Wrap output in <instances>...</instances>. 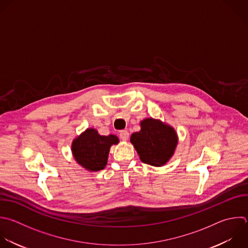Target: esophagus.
<instances>
[{"label":"esophagus","instance_id":"34e87169","mask_svg":"<svg viewBox=\"0 0 248 248\" xmlns=\"http://www.w3.org/2000/svg\"><path fill=\"white\" fill-rule=\"evenodd\" d=\"M119 137L122 140H127L129 139V132L126 130H122L119 133Z\"/></svg>","mask_w":248,"mask_h":248}]
</instances>
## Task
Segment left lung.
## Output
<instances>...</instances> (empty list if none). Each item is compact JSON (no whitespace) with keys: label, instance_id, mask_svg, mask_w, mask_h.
Segmentation results:
<instances>
[{"label":"left lung","instance_id":"obj_1","mask_svg":"<svg viewBox=\"0 0 248 248\" xmlns=\"http://www.w3.org/2000/svg\"><path fill=\"white\" fill-rule=\"evenodd\" d=\"M140 126V131L131 136V142L140 160L155 167L165 165L172 156L177 144L175 131L152 118L144 119Z\"/></svg>","mask_w":248,"mask_h":248}]
</instances>
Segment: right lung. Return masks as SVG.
<instances>
[{
  "label": "right lung",
  "mask_w": 248,
  "mask_h": 248,
  "mask_svg": "<svg viewBox=\"0 0 248 248\" xmlns=\"http://www.w3.org/2000/svg\"><path fill=\"white\" fill-rule=\"evenodd\" d=\"M118 141L116 136H101L95 129H87L73 141L72 150L79 165L97 171L106 167L109 148Z\"/></svg>",
  "instance_id": "right-lung-1"
}]
</instances>
